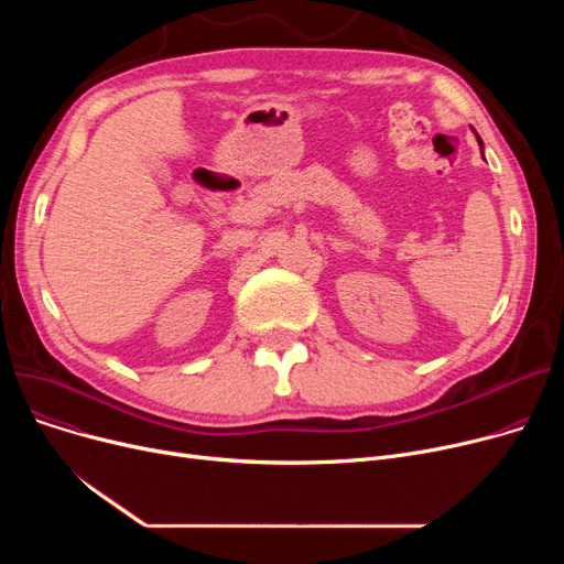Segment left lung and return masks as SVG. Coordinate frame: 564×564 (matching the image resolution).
Segmentation results:
<instances>
[{
  "label": "left lung",
  "instance_id": "8db88e82",
  "mask_svg": "<svg viewBox=\"0 0 564 564\" xmlns=\"http://www.w3.org/2000/svg\"><path fill=\"white\" fill-rule=\"evenodd\" d=\"M473 132H476V130H473ZM476 137H478V134H476ZM478 143H480V148H482V139H480V137H478Z\"/></svg>",
  "mask_w": 564,
  "mask_h": 564
}]
</instances>
